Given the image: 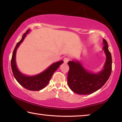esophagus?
Returning a JSON list of instances; mask_svg holds the SVG:
<instances>
[{
    "instance_id": "1",
    "label": "esophagus",
    "mask_w": 122,
    "mask_h": 122,
    "mask_svg": "<svg viewBox=\"0 0 122 122\" xmlns=\"http://www.w3.org/2000/svg\"><path fill=\"white\" fill-rule=\"evenodd\" d=\"M63 61H64V63H67L68 62V61H69V59L68 58H64Z\"/></svg>"
}]
</instances>
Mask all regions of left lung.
Wrapping results in <instances>:
<instances>
[{
	"instance_id": "left-lung-1",
	"label": "left lung",
	"mask_w": 122,
	"mask_h": 122,
	"mask_svg": "<svg viewBox=\"0 0 122 122\" xmlns=\"http://www.w3.org/2000/svg\"><path fill=\"white\" fill-rule=\"evenodd\" d=\"M103 43L104 46L102 49L106 56V60L101 71L97 73L91 72L78 61L68 62L69 71L67 82L73 92L81 95L91 94L102 87L109 79L112 71V59L106 40L103 39Z\"/></svg>"
}]
</instances>
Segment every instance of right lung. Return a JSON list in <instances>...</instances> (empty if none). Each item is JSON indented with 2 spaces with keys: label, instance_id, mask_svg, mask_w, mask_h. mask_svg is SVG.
<instances>
[{
  "label": "right lung",
  "instance_id": "obj_1",
  "mask_svg": "<svg viewBox=\"0 0 122 122\" xmlns=\"http://www.w3.org/2000/svg\"><path fill=\"white\" fill-rule=\"evenodd\" d=\"M30 30L28 29L26 32L23 35L20 41L16 44L11 57V67L15 78L21 86L30 91H40L47 86L53 73L59 67L60 65L63 63V61L53 63L42 72L34 76H27L20 72L18 69L16 63V51Z\"/></svg>",
  "mask_w": 122,
  "mask_h": 122
}]
</instances>
